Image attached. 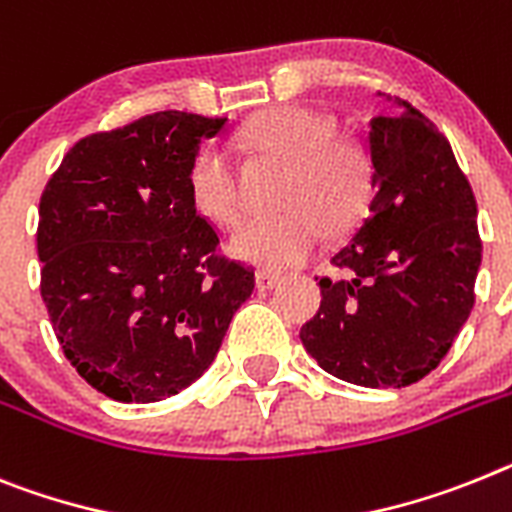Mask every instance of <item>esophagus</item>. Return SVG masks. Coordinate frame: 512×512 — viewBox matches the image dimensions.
I'll use <instances>...</instances> for the list:
<instances>
[{
    "mask_svg": "<svg viewBox=\"0 0 512 512\" xmlns=\"http://www.w3.org/2000/svg\"><path fill=\"white\" fill-rule=\"evenodd\" d=\"M277 285H279V274L264 272V269L256 272V287H259V290H272V287Z\"/></svg>",
    "mask_w": 512,
    "mask_h": 512,
    "instance_id": "obj_1",
    "label": "esophagus"
}]
</instances>
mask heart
I'll return each mask as SVG.
<instances>
[{
    "label": "heart",
    "instance_id": "heart-1",
    "mask_svg": "<svg viewBox=\"0 0 512 512\" xmlns=\"http://www.w3.org/2000/svg\"><path fill=\"white\" fill-rule=\"evenodd\" d=\"M331 116L305 106H274L248 121L243 142L259 155L287 163L272 217L248 222L230 251L243 261L287 269L323 243L329 227L347 233L365 217L373 196V160L365 144L334 134ZM189 194L196 212L222 227L243 214V189L233 155L222 144H204L189 168Z\"/></svg>",
    "mask_w": 512,
    "mask_h": 512
}]
</instances>
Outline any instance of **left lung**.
Instances as JSON below:
<instances>
[{"label": "left lung", "instance_id": "1", "mask_svg": "<svg viewBox=\"0 0 512 512\" xmlns=\"http://www.w3.org/2000/svg\"><path fill=\"white\" fill-rule=\"evenodd\" d=\"M368 139V217L331 256L300 339L342 381L401 388L438 368L469 318L482 238L469 178L425 113L396 98Z\"/></svg>", "mask_w": 512, "mask_h": 512}]
</instances>
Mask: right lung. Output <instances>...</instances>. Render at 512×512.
<instances>
[{
	"mask_svg": "<svg viewBox=\"0 0 512 512\" xmlns=\"http://www.w3.org/2000/svg\"><path fill=\"white\" fill-rule=\"evenodd\" d=\"M225 116L160 111L74 144L38 207L41 298L64 357L126 404L168 399L212 365L253 266L196 212L189 168Z\"/></svg>",
	"mask_w": 512,
	"mask_h": 512,
	"instance_id": "obj_1",
	"label": "right lung"
}]
</instances>
